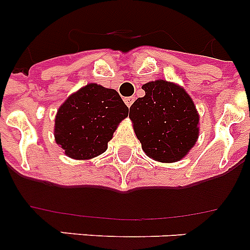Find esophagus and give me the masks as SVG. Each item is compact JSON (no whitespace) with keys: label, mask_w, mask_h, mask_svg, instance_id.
<instances>
[{"label":"esophagus","mask_w":250,"mask_h":250,"mask_svg":"<svg viewBox=\"0 0 250 250\" xmlns=\"http://www.w3.org/2000/svg\"><path fill=\"white\" fill-rule=\"evenodd\" d=\"M124 101H125V104H126V106H131L132 104H134V101H135V98L134 96H127V98H124Z\"/></svg>","instance_id":"1"}]
</instances>
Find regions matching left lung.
<instances>
[{
	"mask_svg": "<svg viewBox=\"0 0 250 250\" xmlns=\"http://www.w3.org/2000/svg\"><path fill=\"white\" fill-rule=\"evenodd\" d=\"M144 98L130 106L129 118L149 158L174 163L187 155L199 136V115L183 87L165 80L143 85Z\"/></svg>",
	"mask_w": 250,
	"mask_h": 250,
	"instance_id": "obj_1",
	"label": "left lung"
}]
</instances>
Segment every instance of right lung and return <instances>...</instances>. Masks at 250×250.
<instances>
[{"mask_svg": "<svg viewBox=\"0 0 250 250\" xmlns=\"http://www.w3.org/2000/svg\"><path fill=\"white\" fill-rule=\"evenodd\" d=\"M129 107L114 89L89 83L57 110L55 140L68 158L85 160L100 155Z\"/></svg>", "mask_w": 250, "mask_h": 250, "instance_id": "obj_1", "label": "right lung"}]
</instances>
